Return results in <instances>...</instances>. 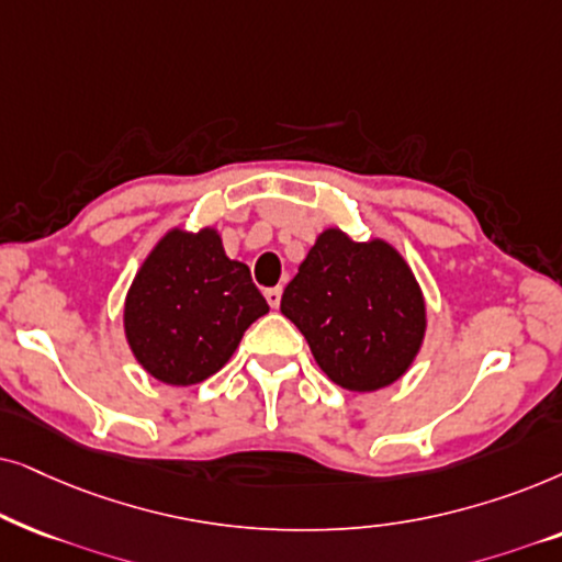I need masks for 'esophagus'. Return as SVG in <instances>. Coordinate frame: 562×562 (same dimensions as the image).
<instances>
[{"label": "esophagus", "instance_id": "34e87169", "mask_svg": "<svg viewBox=\"0 0 562 562\" xmlns=\"http://www.w3.org/2000/svg\"><path fill=\"white\" fill-rule=\"evenodd\" d=\"M265 297H267V303L272 305V308H280L282 288H269V290H265Z\"/></svg>", "mask_w": 562, "mask_h": 562}]
</instances>
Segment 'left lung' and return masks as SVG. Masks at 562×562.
Returning <instances> with one entry per match:
<instances>
[{"mask_svg":"<svg viewBox=\"0 0 562 562\" xmlns=\"http://www.w3.org/2000/svg\"><path fill=\"white\" fill-rule=\"evenodd\" d=\"M282 316L301 328L336 385L370 393L414 362L426 328L422 290L385 241L357 244L328 228L282 293Z\"/></svg>","mask_w":562,"mask_h":562,"instance_id":"obj_1","label":"left lung"}]
</instances>
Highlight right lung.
<instances>
[{"instance_id": "1", "label": "right lung", "mask_w": 562, "mask_h": 562, "mask_svg": "<svg viewBox=\"0 0 562 562\" xmlns=\"http://www.w3.org/2000/svg\"><path fill=\"white\" fill-rule=\"evenodd\" d=\"M267 311L249 267L226 257L213 228H175L133 280L125 336L148 375L194 385L228 362L246 328Z\"/></svg>"}]
</instances>
